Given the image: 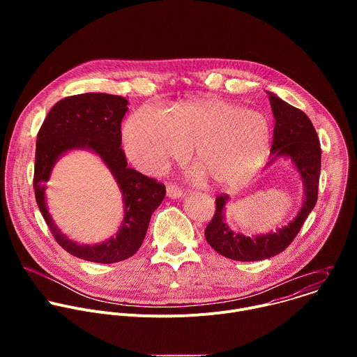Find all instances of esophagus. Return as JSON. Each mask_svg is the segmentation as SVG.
Listing matches in <instances>:
<instances>
[{"label": "esophagus", "mask_w": 357, "mask_h": 357, "mask_svg": "<svg viewBox=\"0 0 357 357\" xmlns=\"http://www.w3.org/2000/svg\"><path fill=\"white\" fill-rule=\"evenodd\" d=\"M167 196L171 197V199L181 197V196H183V190L181 188H178L176 185H174V183H168L167 185Z\"/></svg>", "instance_id": "esophagus-1"}]
</instances>
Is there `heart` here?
<instances>
[{"label":"heart","mask_w":357,"mask_h":357,"mask_svg":"<svg viewBox=\"0 0 357 357\" xmlns=\"http://www.w3.org/2000/svg\"><path fill=\"white\" fill-rule=\"evenodd\" d=\"M273 138L270 120L222 98H195L167 113L144 106L124 127L131 161L145 172H161L186 157L192 145L196 174L219 186H238L266 162Z\"/></svg>","instance_id":"1"}]
</instances>
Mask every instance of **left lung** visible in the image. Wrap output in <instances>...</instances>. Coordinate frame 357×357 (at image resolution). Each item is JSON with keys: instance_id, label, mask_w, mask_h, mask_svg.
<instances>
[{"instance_id": "left-lung-1", "label": "left lung", "mask_w": 357, "mask_h": 357, "mask_svg": "<svg viewBox=\"0 0 357 357\" xmlns=\"http://www.w3.org/2000/svg\"><path fill=\"white\" fill-rule=\"evenodd\" d=\"M268 100L275 117L271 155L292 160L305 185V200L298 216L275 233L248 237L234 233L223 219L227 195L216 197V212L205 229L206 241L222 256L236 261H259L284 251L299 233L318 200L321 174V144L315 127L302 110L285 103L273 93Z\"/></svg>"}]
</instances>
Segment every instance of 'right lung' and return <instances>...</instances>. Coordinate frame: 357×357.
<instances>
[{
	"mask_svg": "<svg viewBox=\"0 0 357 357\" xmlns=\"http://www.w3.org/2000/svg\"><path fill=\"white\" fill-rule=\"evenodd\" d=\"M128 101L121 96L83 93L62 98L43 120L35 151L33 189L38 208L55 240L72 256L112 264L130 259L141 247L151 215L165 197V185L127 167L121 145V120ZM73 147H89L98 153L118 179L125 196L126 215L116 238L96 246H80L63 236L50 219L43 183L56 160Z\"/></svg>",
	"mask_w": 357,
	"mask_h": 357,
	"instance_id": "add662e5",
	"label": "right lung"
}]
</instances>
